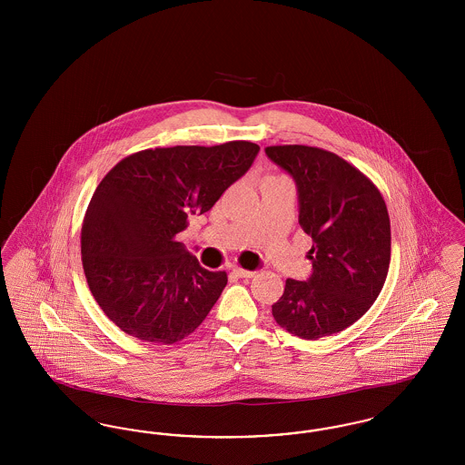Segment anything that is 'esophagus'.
Segmentation results:
<instances>
[{
    "mask_svg": "<svg viewBox=\"0 0 465 465\" xmlns=\"http://www.w3.org/2000/svg\"><path fill=\"white\" fill-rule=\"evenodd\" d=\"M233 273L239 275V277H242V279H251V277L256 275V272H252V270H243V268H239V266L233 268Z\"/></svg>",
    "mask_w": 465,
    "mask_h": 465,
    "instance_id": "1",
    "label": "esophagus"
}]
</instances>
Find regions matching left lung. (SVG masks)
<instances>
[{
	"label": "left lung",
	"instance_id": "obj_1",
	"mask_svg": "<svg viewBox=\"0 0 465 465\" xmlns=\"http://www.w3.org/2000/svg\"><path fill=\"white\" fill-rule=\"evenodd\" d=\"M294 177L300 226L312 237L309 282L288 279L272 305L286 331L317 340L343 331L375 303L391 263V220L375 183L341 156L303 144L268 146Z\"/></svg>",
	"mask_w": 465,
	"mask_h": 465
}]
</instances>
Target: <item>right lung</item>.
<instances>
[{"instance_id":"right-lung-1","label":"right lung","mask_w":465,"mask_h":465,"mask_svg":"<svg viewBox=\"0 0 465 465\" xmlns=\"http://www.w3.org/2000/svg\"><path fill=\"white\" fill-rule=\"evenodd\" d=\"M260 146L143 150L95 188L82 224V263L97 305L137 340L173 345L195 331L228 282L202 268L176 235L251 167Z\"/></svg>"}]
</instances>
